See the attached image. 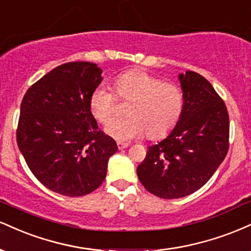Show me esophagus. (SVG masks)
Listing matches in <instances>:
<instances>
[{"mask_svg": "<svg viewBox=\"0 0 251 251\" xmlns=\"http://www.w3.org/2000/svg\"><path fill=\"white\" fill-rule=\"evenodd\" d=\"M128 147H129V144H128V143L117 142V148H119L120 150H122V149H126V148H128Z\"/></svg>", "mask_w": 251, "mask_h": 251, "instance_id": "34e87169", "label": "esophagus"}]
</instances>
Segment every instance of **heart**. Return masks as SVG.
I'll return each instance as SVG.
<instances>
[{
    "mask_svg": "<svg viewBox=\"0 0 251 251\" xmlns=\"http://www.w3.org/2000/svg\"><path fill=\"white\" fill-rule=\"evenodd\" d=\"M115 95L129 101L125 109L126 117L113 119L114 94L104 85H99L89 97L90 114L103 126L105 132L120 142H128L147 134L150 140H158L169 134L177 125L183 111L184 97L177 85L141 69L120 74L114 79Z\"/></svg>",
    "mask_w": 251,
    "mask_h": 251,
    "instance_id": "obj_1",
    "label": "heart"
}]
</instances>
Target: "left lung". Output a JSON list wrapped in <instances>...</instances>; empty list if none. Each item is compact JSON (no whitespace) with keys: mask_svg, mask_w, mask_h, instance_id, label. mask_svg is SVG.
Instances as JSON below:
<instances>
[{"mask_svg":"<svg viewBox=\"0 0 251 251\" xmlns=\"http://www.w3.org/2000/svg\"><path fill=\"white\" fill-rule=\"evenodd\" d=\"M184 105L166 138L149 147L137 167L140 182L161 199L195 193L210 179L229 149V115L208 79L187 70L178 75Z\"/></svg>","mask_w":251,"mask_h":251,"instance_id":"obj_1","label":"left lung"}]
</instances>
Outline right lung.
Listing matches in <instances>:
<instances>
[{
    "label": "right lung",
    "mask_w": 251,
    "mask_h": 251,
    "mask_svg": "<svg viewBox=\"0 0 251 251\" xmlns=\"http://www.w3.org/2000/svg\"><path fill=\"white\" fill-rule=\"evenodd\" d=\"M101 74L91 62L61 64L32 84L21 103L20 151L35 177L61 195L83 196L97 189L117 151L114 138L99 130L89 110Z\"/></svg>",
    "instance_id": "right-lung-1"
}]
</instances>
